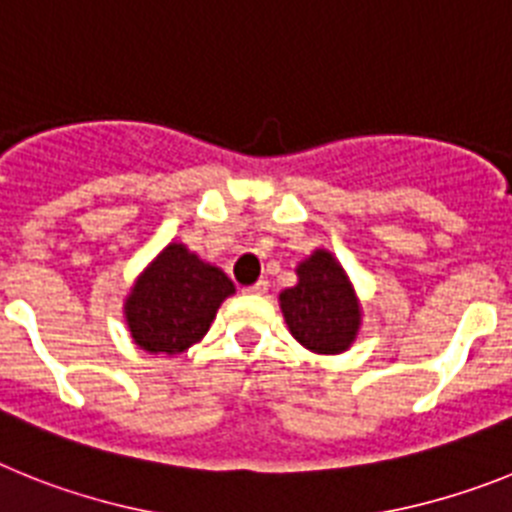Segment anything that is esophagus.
<instances>
[{
	"label": "esophagus",
	"instance_id": "obj_1",
	"mask_svg": "<svg viewBox=\"0 0 512 512\" xmlns=\"http://www.w3.org/2000/svg\"><path fill=\"white\" fill-rule=\"evenodd\" d=\"M244 293H255V296H262V293H268V281L252 283V286L244 288Z\"/></svg>",
	"mask_w": 512,
	"mask_h": 512
}]
</instances>
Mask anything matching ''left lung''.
Segmentation results:
<instances>
[{
  "label": "left lung",
  "mask_w": 512,
  "mask_h": 512,
  "mask_svg": "<svg viewBox=\"0 0 512 512\" xmlns=\"http://www.w3.org/2000/svg\"><path fill=\"white\" fill-rule=\"evenodd\" d=\"M278 304L288 332L311 353H345L361 332V299L330 250H314L296 265V286L281 291Z\"/></svg>",
  "instance_id": "obj_1"
}]
</instances>
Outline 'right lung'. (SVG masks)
Segmentation results:
<instances>
[{
    "instance_id": "1",
    "label": "right lung",
    "mask_w": 512,
    "mask_h": 512,
    "mask_svg": "<svg viewBox=\"0 0 512 512\" xmlns=\"http://www.w3.org/2000/svg\"><path fill=\"white\" fill-rule=\"evenodd\" d=\"M234 291L224 270L182 242H170L133 281L123 319L141 350L175 358L206 337L219 306Z\"/></svg>"
}]
</instances>
